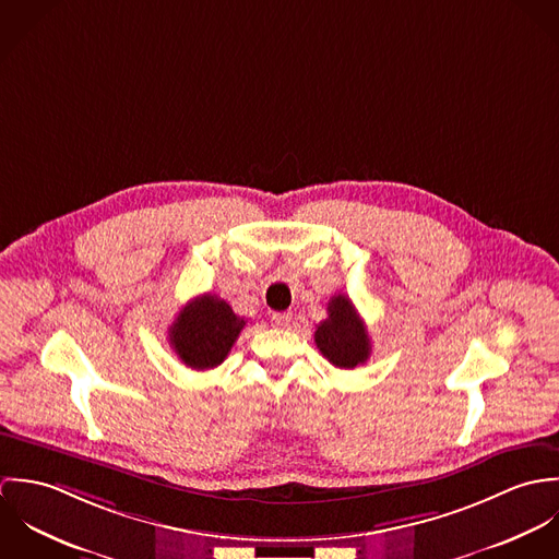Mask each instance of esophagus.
Wrapping results in <instances>:
<instances>
[{
  "label": "esophagus",
  "mask_w": 559,
  "mask_h": 559,
  "mask_svg": "<svg viewBox=\"0 0 559 559\" xmlns=\"http://www.w3.org/2000/svg\"><path fill=\"white\" fill-rule=\"evenodd\" d=\"M290 320H293L290 312H273L271 314V324H275V326H288Z\"/></svg>",
  "instance_id": "1"
}]
</instances>
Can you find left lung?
Here are the masks:
<instances>
[{
  "instance_id": "1",
  "label": "left lung",
  "mask_w": 559,
  "mask_h": 559,
  "mask_svg": "<svg viewBox=\"0 0 559 559\" xmlns=\"http://www.w3.org/2000/svg\"><path fill=\"white\" fill-rule=\"evenodd\" d=\"M326 319L320 322L314 342L322 357L335 368L353 370L370 357V335L364 320L346 295H335L326 306Z\"/></svg>"
}]
</instances>
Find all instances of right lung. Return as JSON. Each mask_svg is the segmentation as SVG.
Returning a JSON list of instances; mask_svg holds the SVG:
<instances>
[{
	"instance_id": "1",
	"label": "right lung",
	"mask_w": 559,
	"mask_h": 559,
	"mask_svg": "<svg viewBox=\"0 0 559 559\" xmlns=\"http://www.w3.org/2000/svg\"><path fill=\"white\" fill-rule=\"evenodd\" d=\"M245 319L217 295H202L187 304L167 335L176 355L191 370L217 368L235 346Z\"/></svg>"
}]
</instances>
